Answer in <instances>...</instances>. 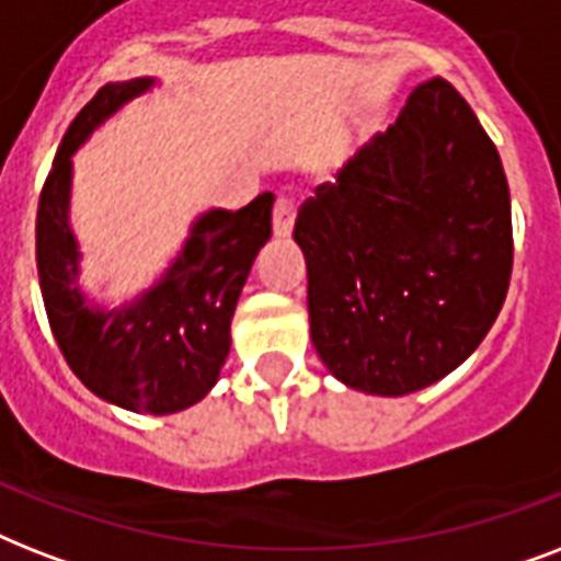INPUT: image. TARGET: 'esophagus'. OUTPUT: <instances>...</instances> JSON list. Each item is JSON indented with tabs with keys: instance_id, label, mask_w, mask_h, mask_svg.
<instances>
[{
	"instance_id": "34e87169",
	"label": "esophagus",
	"mask_w": 561,
	"mask_h": 561,
	"mask_svg": "<svg viewBox=\"0 0 561 561\" xmlns=\"http://www.w3.org/2000/svg\"><path fill=\"white\" fill-rule=\"evenodd\" d=\"M294 220H297V206L288 197H279L273 206V236L288 238L294 232Z\"/></svg>"
}]
</instances>
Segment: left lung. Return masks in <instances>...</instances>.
<instances>
[{
    "label": "left lung",
    "instance_id": "8db88e82",
    "mask_svg": "<svg viewBox=\"0 0 561 561\" xmlns=\"http://www.w3.org/2000/svg\"><path fill=\"white\" fill-rule=\"evenodd\" d=\"M311 341L352 390L408 396L460 367L513 273L495 145L443 78L422 83L297 215Z\"/></svg>",
    "mask_w": 561,
    "mask_h": 561
}]
</instances>
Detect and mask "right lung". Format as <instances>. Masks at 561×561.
I'll use <instances>...</instances> for the list:
<instances>
[{"label":"right lung","mask_w":561,"mask_h":561,"mask_svg":"<svg viewBox=\"0 0 561 561\" xmlns=\"http://www.w3.org/2000/svg\"><path fill=\"white\" fill-rule=\"evenodd\" d=\"M157 83L151 75L107 83L75 116L39 194L37 273L48 323L72 373L107 404L169 416L197 404L218 383L238 297L255 255L271 241L273 194H259L238 211H201L160 279L136 297H90L69 218L72 157L104 122Z\"/></svg>","instance_id":"1"}]
</instances>
